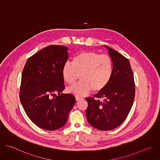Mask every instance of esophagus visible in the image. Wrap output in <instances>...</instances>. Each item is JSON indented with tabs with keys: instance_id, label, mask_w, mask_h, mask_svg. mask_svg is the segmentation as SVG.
Segmentation results:
<instances>
[{
	"instance_id": "obj_1",
	"label": "esophagus",
	"mask_w": 160,
	"mask_h": 160,
	"mask_svg": "<svg viewBox=\"0 0 160 160\" xmlns=\"http://www.w3.org/2000/svg\"><path fill=\"white\" fill-rule=\"evenodd\" d=\"M82 99V98H81V97H79V96H76V100L78 101H79L80 99Z\"/></svg>"
}]
</instances>
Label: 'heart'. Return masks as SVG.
Segmentation results:
<instances>
[{"label":"heart","mask_w":160,"mask_h":160,"mask_svg":"<svg viewBox=\"0 0 160 160\" xmlns=\"http://www.w3.org/2000/svg\"><path fill=\"white\" fill-rule=\"evenodd\" d=\"M112 72V62L106 54L93 51L78 54L72 63L66 62L62 68V76L68 84H74L81 76V81L68 88V92L78 96L102 90L109 83Z\"/></svg>","instance_id":"1"}]
</instances>
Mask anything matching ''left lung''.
Returning <instances> with one entry per match:
<instances>
[{
  "label": "left lung",
  "mask_w": 160,
  "mask_h": 160,
  "mask_svg": "<svg viewBox=\"0 0 160 160\" xmlns=\"http://www.w3.org/2000/svg\"><path fill=\"white\" fill-rule=\"evenodd\" d=\"M112 61L111 78L94 98H86L89 123L101 131L112 130L127 118L134 99L135 84L129 60L106 46Z\"/></svg>",
  "instance_id": "1"
}]
</instances>
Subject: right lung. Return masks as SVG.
<instances>
[{
  "instance_id": "right-lung-1",
  "label": "right lung",
  "mask_w": 160,
  "mask_h": 160,
  "mask_svg": "<svg viewBox=\"0 0 160 160\" xmlns=\"http://www.w3.org/2000/svg\"><path fill=\"white\" fill-rule=\"evenodd\" d=\"M68 50L62 46H47L28 59L22 71L21 104L29 119L45 130L62 127L76 102L74 95L61 94L65 89L62 68Z\"/></svg>"
}]
</instances>
